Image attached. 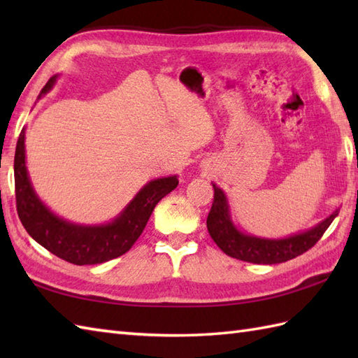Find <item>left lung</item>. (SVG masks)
I'll return each mask as SVG.
<instances>
[{
    "label": "left lung",
    "instance_id": "1",
    "mask_svg": "<svg viewBox=\"0 0 358 358\" xmlns=\"http://www.w3.org/2000/svg\"><path fill=\"white\" fill-rule=\"evenodd\" d=\"M212 187H214V203L206 222L209 235L226 255L255 264L283 263L306 252L322 238L340 210L336 209L310 229L292 234L285 238H264L241 232L232 222L226 194L215 183H212Z\"/></svg>",
    "mask_w": 358,
    "mask_h": 358
}]
</instances>
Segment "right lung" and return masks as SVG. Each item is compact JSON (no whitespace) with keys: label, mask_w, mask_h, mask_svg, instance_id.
Returning a JSON list of instances; mask_svg holds the SVG:
<instances>
[{"label":"right lung","mask_w":358,"mask_h":358,"mask_svg":"<svg viewBox=\"0 0 358 358\" xmlns=\"http://www.w3.org/2000/svg\"><path fill=\"white\" fill-rule=\"evenodd\" d=\"M58 75L45 83L38 100L55 86ZM26 129H22L15 150V196L22 226L40 243L63 260L73 264H98L126 254L138 240L157 203L178 186L177 175L150 180L131 203L109 223L78 224L57 215L36 195L26 166Z\"/></svg>","instance_id":"obj_1"}]
</instances>
